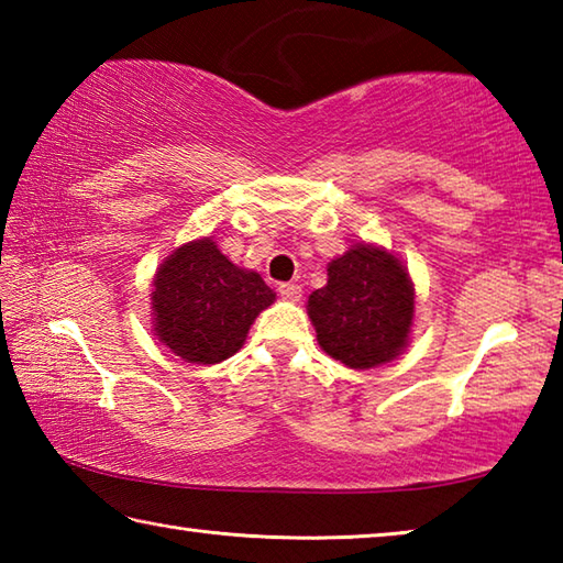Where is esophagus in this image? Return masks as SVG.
<instances>
[{
  "mask_svg": "<svg viewBox=\"0 0 563 563\" xmlns=\"http://www.w3.org/2000/svg\"><path fill=\"white\" fill-rule=\"evenodd\" d=\"M278 292L283 295L285 300H300L302 298V288L298 283H283L280 288H278Z\"/></svg>",
  "mask_w": 563,
  "mask_h": 563,
  "instance_id": "obj_1",
  "label": "esophagus"
}]
</instances>
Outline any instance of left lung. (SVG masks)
Here are the masks:
<instances>
[{
    "mask_svg": "<svg viewBox=\"0 0 563 563\" xmlns=\"http://www.w3.org/2000/svg\"><path fill=\"white\" fill-rule=\"evenodd\" d=\"M320 347L352 369H369L405 350L415 285L399 258L373 243L352 245L328 265V285L308 298Z\"/></svg>",
    "mask_w": 563,
    "mask_h": 563,
    "instance_id": "8db88e82",
    "label": "left lung"
}]
</instances>
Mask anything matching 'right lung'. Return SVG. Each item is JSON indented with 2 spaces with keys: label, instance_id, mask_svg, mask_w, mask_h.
I'll use <instances>...</instances> for the list:
<instances>
[{
  "label": "right lung",
  "instance_id": "obj_1",
  "mask_svg": "<svg viewBox=\"0 0 563 563\" xmlns=\"http://www.w3.org/2000/svg\"><path fill=\"white\" fill-rule=\"evenodd\" d=\"M275 292L255 271L238 268L211 238L176 247L151 292L154 335L186 362L216 365L243 347Z\"/></svg>",
  "mask_w": 563,
  "mask_h": 563
}]
</instances>
